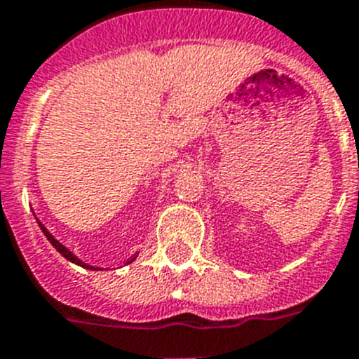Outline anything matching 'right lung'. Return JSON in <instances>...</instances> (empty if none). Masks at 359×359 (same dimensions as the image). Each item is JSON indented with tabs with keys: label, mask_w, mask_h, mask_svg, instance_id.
Returning a JSON list of instances; mask_svg holds the SVG:
<instances>
[{
	"label": "right lung",
	"mask_w": 359,
	"mask_h": 359,
	"mask_svg": "<svg viewBox=\"0 0 359 359\" xmlns=\"http://www.w3.org/2000/svg\"><path fill=\"white\" fill-rule=\"evenodd\" d=\"M37 224H39V227H41V231H43V233H45V236H46V238H48V242H50V244L54 245V248H55V249H57L59 253L63 255V257H65V258H67V260L74 262V264H77V266H81V267H86V269H93V267H92V266H88V264H85V262H81V260H79V258H77V257H76V255L72 253V251H68V249H67V248H65V245H63V244H61V242H59V240H55V238H54V236H52V233H50V231H48V229H46V227H45V226H43V224H41V222H39V220H37ZM135 258H137V255H133V257H132V258H130V260H128V264H132V262H133V260H135Z\"/></svg>",
	"instance_id": "add662e5"
}]
</instances>
